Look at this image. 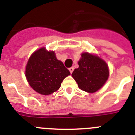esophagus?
Wrapping results in <instances>:
<instances>
[{
    "label": "esophagus",
    "mask_w": 135,
    "mask_h": 135,
    "mask_svg": "<svg viewBox=\"0 0 135 135\" xmlns=\"http://www.w3.org/2000/svg\"><path fill=\"white\" fill-rule=\"evenodd\" d=\"M74 67H71V68H69V71H70V73H71V74H72V72L74 71Z\"/></svg>",
    "instance_id": "esophagus-1"
}]
</instances>
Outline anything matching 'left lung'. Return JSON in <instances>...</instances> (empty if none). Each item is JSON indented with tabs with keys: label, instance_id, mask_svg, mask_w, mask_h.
Returning <instances> with one entry per match:
<instances>
[{
	"label": "left lung",
	"instance_id": "8db88e82",
	"mask_svg": "<svg viewBox=\"0 0 135 135\" xmlns=\"http://www.w3.org/2000/svg\"><path fill=\"white\" fill-rule=\"evenodd\" d=\"M78 64L79 67L74 69L71 76L80 90L93 93L102 88L109 75L108 65L102 59L84 52Z\"/></svg>",
	"mask_w": 135,
	"mask_h": 135
}]
</instances>
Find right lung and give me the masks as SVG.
Masks as SVG:
<instances>
[{
  "mask_svg": "<svg viewBox=\"0 0 135 135\" xmlns=\"http://www.w3.org/2000/svg\"><path fill=\"white\" fill-rule=\"evenodd\" d=\"M70 74L62 61L57 59L55 52L46 50L45 47L31 55L25 71L30 86L43 95L59 90L64 79Z\"/></svg>",
  "mask_w": 135,
  "mask_h": 135,
  "instance_id": "obj_1",
  "label": "right lung"
}]
</instances>
